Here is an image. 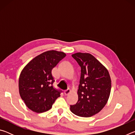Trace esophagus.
<instances>
[{"instance_id": "obj_1", "label": "esophagus", "mask_w": 135, "mask_h": 135, "mask_svg": "<svg viewBox=\"0 0 135 135\" xmlns=\"http://www.w3.org/2000/svg\"><path fill=\"white\" fill-rule=\"evenodd\" d=\"M70 93H71V90L69 89H67V90H65L64 94H65V95H68L70 94Z\"/></svg>"}]
</instances>
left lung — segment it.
Instances as JSON below:
<instances>
[{"label":"left lung","instance_id":"left-lung-1","mask_svg":"<svg viewBox=\"0 0 135 135\" xmlns=\"http://www.w3.org/2000/svg\"><path fill=\"white\" fill-rule=\"evenodd\" d=\"M72 56L80 66L81 76L78 101L70 105V109L75 115L89 117L101 111L108 102L111 77L108 70L92 55L78 52Z\"/></svg>","mask_w":135,"mask_h":135}]
</instances>
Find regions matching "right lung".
I'll return each instance as SVG.
<instances>
[{"label":"right lung","mask_w":135,"mask_h":135,"mask_svg":"<svg viewBox=\"0 0 135 135\" xmlns=\"http://www.w3.org/2000/svg\"><path fill=\"white\" fill-rule=\"evenodd\" d=\"M66 56L64 52L48 51L31 60L21 71L18 86L21 99L35 113L48 111L61 90L54 88L52 70Z\"/></svg>","instance_id":"1"}]
</instances>
